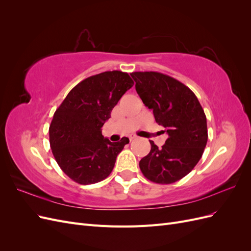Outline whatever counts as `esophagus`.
Wrapping results in <instances>:
<instances>
[{
	"mask_svg": "<svg viewBox=\"0 0 251 251\" xmlns=\"http://www.w3.org/2000/svg\"><path fill=\"white\" fill-rule=\"evenodd\" d=\"M135 138H137V136H136L135 134H131L130 136H128V139H130L131 141H132V140H134Z\"/></svg>",
	"mask_w": 251,
	"mask_h": 251,
	"instance_id": "obj_1",
	"label": "esophagus"
}]
</instances>
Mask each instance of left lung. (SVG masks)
Listing matches in <instances>:
<instances>
[{"label":"left lung","mask_w":251,"mask_h":251,"mask_svg":"<svg viewBox=\"0 0 251 251\" xmlns=\"http://www.w3.org/2000/svg\"><path fill=\"white\" fill-rule=\"evenodd\" d=\"M136 91L168 139L161 149L150 141V153L139 162L144 177L159 184L174 183L191 173L207 143L206 116L193 91L159 72H133Z\"/></svg>","instance_id":"left-lung-1"}]
</instances>
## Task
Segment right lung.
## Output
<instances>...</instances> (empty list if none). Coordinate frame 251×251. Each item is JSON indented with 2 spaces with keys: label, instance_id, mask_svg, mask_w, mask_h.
Returning a JSON list of instances; mask_svg holds the SVG:
<instances>
[{
  "label": "right lung",
  "instance_id": "add662e5",
  "mask_svg": "<svg viewBox=\"0 0 251 251\" xmlns=\"http://www.w3.org/2000/svg\"><path fill=\"white\" fill-rule=\"evenodd\" d=\"M134 85L123 71H105L75 86L56 109L49 127L52 154L68 177L93 184L107 178L117 155L130 142H111L101 134L113 108Z\"/></svg>",
  "mask_w": 251,
  "mask_h": 251
}]
</instances>
